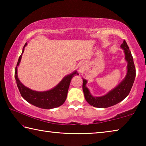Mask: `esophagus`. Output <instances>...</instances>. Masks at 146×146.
I'll return each instance as SVG.
<instances>
[{"mask_svg":"<svg viewBox=\"0 0 146 146\" xmlns=\"http://www.w3.org/2000/svg\"><path fill=\"white\" fill-rule=\"evenodd\" d=\"M81 70H82L81 69H79V72H81Z\"/></svg>","mask_w":146,"mask_h":146,"instance_id":"1","label":"esophagus"}]
</instances>
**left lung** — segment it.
Masks as SVG:
<instances>
[{
    "mask_svg": "<svg viewBox=\"0 0 146 146\" xmlns=\"http://www.w3.org/2000/svg\"><path fill=\"white\" fill-rule=\"evenodd\" d=\"M120 47L124 52L125 59L127 62V66L126 75L119 84L109 91L105 95L101 97H94L91 94L89 89L86 87L88 81L86 79L82 78L84 95L86 101L93 107L106 108L117 104L124 99L129 95L131 90L136 76V70L133 58L126 42L123 40Z\"/></svg>",
    "mask_w": 146,
    "mask_h": 146,
    "instance_id": "8db88e82",
    "label": "left lung"
}]
</instances>
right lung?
Masks as SVG:
<instances>
[{
    "label": "right lung",
    "mask_w": 146,
    "mask_h": 146,
    "mask_svg": "<svg viewBox=\"0 0 146 146\" xmlns=\"http://www.w3.org/2000/svg\"><path fill=\"white\" fill-rule=\"evenodd\" d=\"M27 42L24 46L23 52L21 55L19 56L18 62L15 70V78L17 87L19 88L21 96L27 102L31 104L36 107L42 109H53L59 107L62 105L66 101L67 97L68 91L70 84L74 76L78 75L77 71H75L70 75H66L62 78L55 87L50 90L45 91H37L32 90L31 89L26 87L20 81L17 75V67L21 62L22 55L24 51V48L27 46Z\"/></svg>",
    "instance_id": "obj_1"
}]
</instances>
